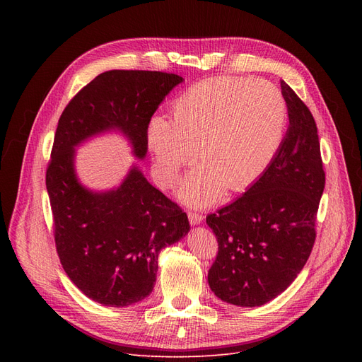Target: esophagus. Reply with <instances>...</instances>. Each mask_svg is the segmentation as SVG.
<instances>
[{"mask_svg": "<svg viewBox=\"0 0 362 362\" xmlns=\"http://www.w3.org/2000/svg\"><path fill=\"white\" fill-rule=\"evenodd\" d=\"M187 218H189V223H191L192 226H197V224H199L201 221H202V216L201 214H198V213H187Z\"/></svg>", "mask_w": 362, "mask_h": 362, "instance_id": "34e87169", "label": "esophagus"}]
</instances>
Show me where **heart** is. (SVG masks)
<instances>
[{
  "instance_id": "1",
  "label": "heart",
  "mask_w": 362,
  "mask_h": 362,
  "mask_svg": "<svg viewBox=\"0 0 362 362\" xmlns=\"http://www.w3.org/2000/svg\"><path fill=\"white\" fill-rule=\"evenodd\" d=\"M288 108L267 81L214 78L186 89L173 104V120L156 114L146 124L154 176L173 186L195 156L202 161L179 187L182 202L206 206L224 187L240 191L267 168L281 145Z\"/></svg>"
}]
</instances>
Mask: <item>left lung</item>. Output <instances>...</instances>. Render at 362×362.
Segmentation results:
<instances>
[{
	"mask_svg": "<svg viewBox=\"0 0 362 362\" xmlns=\"http://www.w3.org/2000/svg\"><path fill=\"white\" fill-rule=\"evenodd\" d=\"M280 86L289 127L276 156L242 197L206 217L218 242L208 284L238 307H261L286 291L315 240L326 183L317 124L293 89Z\"/></svg>",
	"mask_w": 362,
	"mask_h": 362,
	"instance_id": "obj_1",
	"label": "left lung"
}]
</instances>
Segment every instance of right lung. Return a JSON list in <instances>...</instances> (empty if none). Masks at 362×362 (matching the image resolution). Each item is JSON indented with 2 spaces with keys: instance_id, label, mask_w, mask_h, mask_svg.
<instances>
[{
  "instance_id": "1",
  "label": "right lung",
  "mask_w": 362,
  "mask_h": 362,
  "mask_svg": "<svg viewBox=\"0 0 362 362\" xmlns=\"http://www.w3.org/2000/svg\"><path fill=\"white\" fill-rule=\"evenodd\" d=\"M182 82L173 73L104 71L74 95L57 126L47 168L57 254L76 288L105 307L145 299L154 289L160 251L191 227L182 208L136 165L111 191L85 187L76 176L74 148L117 130L130 142L133 156L144 160L148 120Z\"/></svg>"
}]
</instances>
